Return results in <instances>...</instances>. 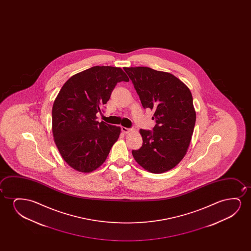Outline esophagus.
Returning a JSON list of instances; mask_svg holds the SVG:
<instances>
[{
  "label": "esophagus",
  "mask_w": 251,
  "mask_h": 251,
  "mask_svg": "<svg viewBox=\"0 0 251 251\" xmlns=\"http://www.w3.org/2000/svg\"><path fill=\"white\" fill-rule=\"evenodd\" d=\"M122 131L126 134V133H128V132L132 131V128H129V127H122Z\"/></svg>",
  "instance_id": "34e87169"
}]
</instances>
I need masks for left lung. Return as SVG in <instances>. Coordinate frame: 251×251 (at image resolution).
Listing matches in <instances>:
<instances>
[{
	"instance_id": "obj_1",
	"label": "left lung",
	"mask_w": 251,
	"mask_h": 251,
	"mask_svg": "<svg viewBox=\"0 0 251 251\" xmlns=\"http://www.w3.org/2000/svg\"><path fill=\"white\" fill-rule=\"evenodd\" d=\"M144 109L154 110L152 130L140 129L143 144L133 150L135 161L159 174L178 165L192 138L196 114L189 87L170 73L148 67L124 68Z\"/></svg>"
}]
</instances>
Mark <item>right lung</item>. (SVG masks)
Instances as JSON below:
<instances>
[{
  "label": "right lung",
  "mask_w": 251,
  "mask_h": 251,
  "mask_svg": "<svg viewBox=\"0 0 251 251\" xmlns=\"http://www.w3.org/2000/svg\"><path fill=\"white\" fill-rule=\"evenodd\" d=\"M129 79L123 69L95 66L69 78L52 107V133L60 154L79 172H92L105 161L121 127L99 123L97 113L117 83Z\"/></svg>",
  "instance_id": "right-lung-1"
}]
</instances>
